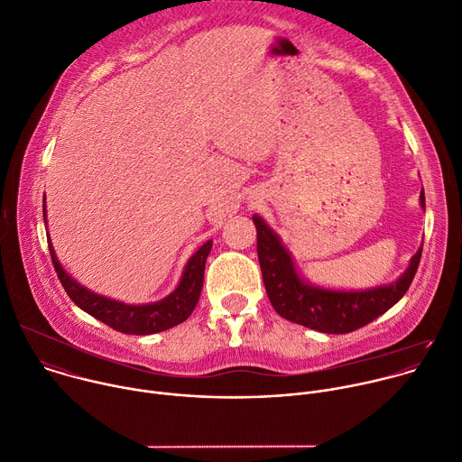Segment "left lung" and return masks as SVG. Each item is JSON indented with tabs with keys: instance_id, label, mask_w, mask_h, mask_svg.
Returning <instances> with one entry per match:
<instances>
[{
	"instance_id": "1",
	"label": "left lung",
	"mask_w": 462,
	"mask_h": 462,
	"mask_svg": "<svg viewBox=\"0 0 462 462\" xmlns=\"http://www.w3.org/2000/svg\"><path fill=\"white\" fill-rule=\"evenodd\" d=\"M420 207H426L424 192H420ZM252 219L257 230L261 273L273 310L291 323L325 334L354 332L390 310L410 288L422 254L420 246L404 273L390 284L359 291L321 288L299 275L290 252L264 219L259 216Z\"/></svg>"
}]
</instances>
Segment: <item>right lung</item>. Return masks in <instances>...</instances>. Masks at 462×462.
Listing matches in <instances>:
<instances>
[{
    "label": "right lung",
    "mask_w": 462,
    "mask_h": 462,
    "mask_svg": "<svg viewBox=\"0 0 462 462\" xmlns=\"http://www.w3.org/2000/svg\"><path fill=\"white\" fill-rule=\"evenodd\" d=\"M43 219L47 223L45 199H43ZM47 241H49V250H51L56 273L65 291L70 295V299L79 306L81 310L99 319L106 327L123 334H132V336H150V334L165 332L190 318L201 295L203 279H205V263L212 248V239H210L189 259L178 288L165 299L150 302V304H125L121 300L94 293L83 284H79L78 281H74V277H70L61 266V263L58 261L51 243V236H47Z\"/></svg>",
    "instance_id": "1"
}]
</instances>
